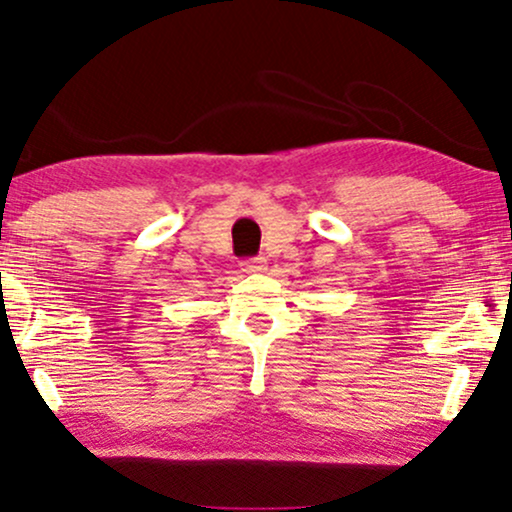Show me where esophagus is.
I'll use <instances>...</instances> for the list:
<instances>
[{"label":"esophagus","mask_w":512,"mask_h":512,"mask_svg":"<svg viewBox=\"0 0 512 512\" xmlns=\"http://www.w3.org/2000/svg\"><path fill=\"white\" fill-rule=\"evenodd\" d=\"M265 268H268L265 258H249V261L242 263V270L244 272H251V275H254V272H263Z\"/></svg>","instance_id":"1"}]
</instances>
